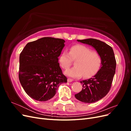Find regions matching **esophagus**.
<instances>
[{
    "instance_id": "1",
    "label": "esophagus",
    "mask_w": 131,
    "mask_h": 131,
    "mask_svg": "<svg viewBox=\"0 0 131 131\" xmlns=\"http://www.w3.org/2000/svg\"><path fill=\"white\" fill-rule=\"evenodd\" d=\"M73 81V80H72V79H68V80H67V81H68V82H72Z\"/></svg>"
}]
</instances>
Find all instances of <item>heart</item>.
<instances>
[{"label": "heart", "instance_id": "heart-1", "mask_svg": "<svg viewBox=\"0 0 131 131\" xmlns=\"http://www.w3.org/2000/svg\"><path fill=\"white\" fill-rule=\"evenodd\" d=\"M72 60L75 61V67L66 70L64 74L73 78H80L83 75L85 77H92L97 72L101 65V58L99 53L82 45L71 47L69 53L63 51L58 57L59 64L64 69L69 68Z\"/></svg>", "mask_w": 131, "mask_h": 131}]
</instances>
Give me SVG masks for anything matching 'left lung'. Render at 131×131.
Returning <instances> with one entry per match:
<instances>
[{
  "mask_svg": "<svg viewBox=\"0 0 131 131\" xmlns=\"http://www.w3.org/2000/svg\"><path fill=\"white\" fill-rule=\"evenodd\" d=\"M77 41L92 46L101 58L100 70L92 78L80 81L83 88L75 94L78 100L92 103L101 100L109 92L115 73L116 59L112 47L104 42L92 38Z\"/></svg>",
  "mask_w": 131,
  "mask_h": 131,
  "instance_id": "8db88e82",
  "label": "left lung"
}]
</instances>
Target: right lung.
<instances>
[{
	"mask_svg": "<svg viewBox=\"0 0 131 131\" xmlns=\"http://www.w3.org/2000/svg\"><path fill=\"white\" fill-rule=\"evenodd\" d=\"M65 40L44 37L28 42L19 55V80L34 100L45 102L54 97L59 86L67 82L58 63Z\"/></svg>",
	"mask_w": 131,
	"mask_h": 131,
	"instance_id": "right-lung-1",
	"label": "right lung"
}]
</instances>
